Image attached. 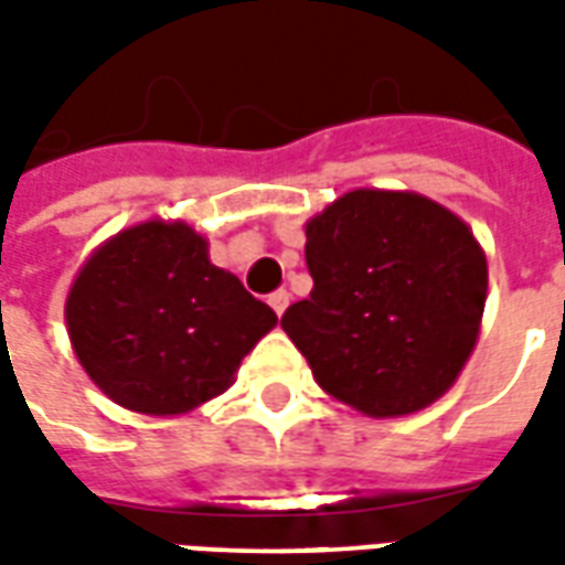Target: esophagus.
<instances>
[{
  "label": "esophagus",
  "mask_w": 565,
  "mask_h": 565,
  "mask_svg": "<svg viewBox=\"0 0 565 565\" xmlns=\"http://www.w3.org/2000/svg\"><path fill=\"white\" fill-rule=\"evenodd\" d=\"M267 303L274 307L276 316H282V313H286V307H289V291H286V289L274 291V295L267 298Z\"/></svg>",
  "instance_id": "1"
}]
</instances>
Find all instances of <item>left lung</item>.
<instances>
[{
    "mask_svg": "<svg viewBox=\"0 0 565 565\" xmlns=\"http://www.w3.org/2000/svg\"><path fill=\"white\" fill-rule=\"evenodd\" d=\"M310 298L282 328L319 386L367 417H402L454 386L475 350L487 258L435 200L350 191L307 225Z\"/></svg>",
    "mask_w": 565,
    "mask_h": 565,
    "instance_id": "left-lung-1",
    "label": "left lung"
}]
</instances>
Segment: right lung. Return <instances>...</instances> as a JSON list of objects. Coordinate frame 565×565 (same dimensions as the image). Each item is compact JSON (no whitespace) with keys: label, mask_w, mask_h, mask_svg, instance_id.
<instances>
[{"label":"right lung","mask_w":565,"mask_h":565,"mask_svg":"<svg viewBox=\"0 0 565 565\" xmlns=\"http://www.w3.org/2000/svg\"><path fill=\"white\" fill-rule=\"evenodd\" d=\"M75 355L136 414H185L225 392L276 313L206 258L182 222H146L90 255L66 301Z\"/></svg>","instance_id":"right-lung-1"}]
</instances>
